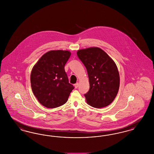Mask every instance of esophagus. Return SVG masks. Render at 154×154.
Segmentation results:
<instances>
[{
    "label": "esophagus",
    "mask_w": 154,
    "mask_h": 154,
    "mask_svg": "<svg viewBox=\"0 0 154 154\" xmlns=\"http://www.w3.org/2000/svg\"><path fill=\"white\" fill-rule=\"evenodd\" d=\"M79 84L77 82V83H76V84L74 85V87H75V88H77L79 87Z\"/></svg>",
    "instance_id": "1"
}]
</instances>
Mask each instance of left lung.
Segmentation results:
<instances>
[{"instance_id": "8db88e82", "label": "left lung", "mask_w": 154, "mask_h": 154, "mask_svg": "<svg viewBox=\"0 0 154 154\" xmlns=\"http://www.w3.org/2000/svg\"><path fill=\"white\" fill-rule=\"evenodd\" d=\"M79 58L85 66L89 90L85 94L87 102L95 108H102L112 102L119 87V74L114 60L98 47L80 50Z\"/></svg>"}]
</instances>
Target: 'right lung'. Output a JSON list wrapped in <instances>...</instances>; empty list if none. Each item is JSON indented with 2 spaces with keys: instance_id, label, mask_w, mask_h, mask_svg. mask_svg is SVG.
<instances>
[{
  "instance_id": "right-lung-1",
  "label": "right lung",
  "mask_w": 154,
  "mask_h": 154,
  "mask_svg": "<svg viewBox=\"0 0 154 154\" xmlns=\"http://www.w3.org/2000/svg\"><path fill=\"white\" fill-rule=\"evenodd\" d=\"M70 55L69 51H50L39 59L32 70V91L38 101L47 108H55L66 103L74 89L65 70Z\"/></svg>"
}]
</instances>
